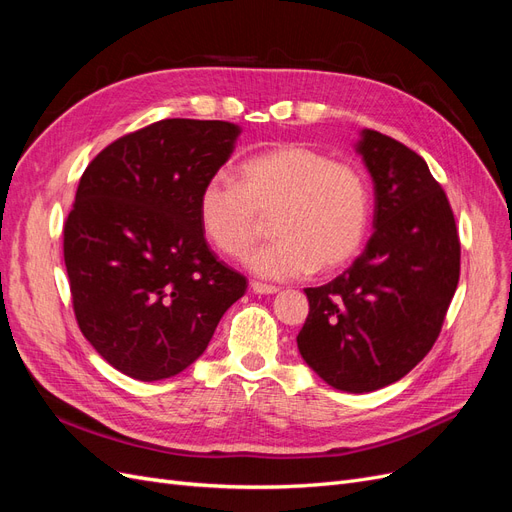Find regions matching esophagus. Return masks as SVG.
I'll return each mask as SVG.
<instances>
[{
	"instance_id": "1",
	"label": "esophagus",
	"mask_w": 512,
	"mask_h": 512,
	"mask_svg": "<svg viewBox=\"0 0 512 512\" xmlns=\"http://www.w3.org/2000/svg\"><path fill=\"white\" fill-rule=\"evenodd\" d=\"M250 290H252L254 294H275V292H280V288H277V286L262 284V282H252V284H250Z\"/></svg>"
}]
</instances>
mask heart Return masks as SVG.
Masks as SVG:
<instances>
[{
  "label": "heart",
  "mask_w": 512,
  "mask_h": 512,
  "mask_svg": "<svg viewBox=\"0 0 512 512\" xmlns=\"http://www.w3.org/2000/svg\"><path fill=\"white\" fill-rule=\"evenodd\" d=\"M239 179L213 177L198 196L200 228L224 256H247L267 218L275 239L247 258L250 271L265 280L335 271L359 254L371 215L359 166L286 143L245 160Z\"/></svg>",
  "instance_id": "heart-1"
}]
</instances>
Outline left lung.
<instances>
[{"mask_svg":"<svg viewBox=\"0 0 512 512\" xmlns=\"http://www.w3.org/2000/svg\"><path fill=\"white\" fill-rule=\"evenodd\" d=\"M374 181V235L333 282L305 288L297 346L337 391L369 393L404 378L436 344L459 282L455 215L427 162L395 138L361 130Z\"/></svg>","mask_w":512,"mask_h":512,"instance_id":"1","label":"left lung"}]
</instances>
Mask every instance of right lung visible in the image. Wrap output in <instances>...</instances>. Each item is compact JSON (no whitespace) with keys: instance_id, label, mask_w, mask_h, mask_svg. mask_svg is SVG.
Returning a JSON list of instances; mask_svg holds the SVG:
<instances>
[{"instance_id":"right-lung-1","label":"right lung","mask_w":512,"mask_h":512,"mask_svg":"<svg viewBox=\"0 0 512 512\" xmlns=\"http://www.w3.org/2000/svg\"><path fill=\"white\" fill-rule=\"evenodd\" d=\"M228 121L162 119L91 160L64 226L74 316L134 380L177 376L211 342L247 282L218 260L198 196L235 149Z\"/></svg>"}]
</instances>
